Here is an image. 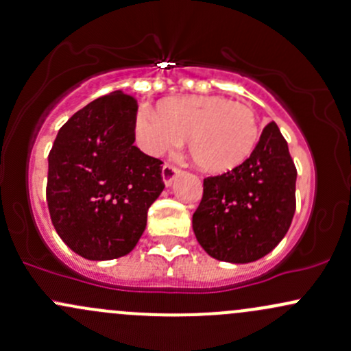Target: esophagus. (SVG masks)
<instances>
[{"mask_svg":"<svg viewBox=\"0 0 351 351\" xmlns=\"http://www.w3.org/2000/svg\"><path fill=\"white\" fill-rule=\"evenodd\" d=\"M177 176H179V169L174 167V165L165 164L164 167H162V180H164L165 187H171L172 184H174Z\"/></svg>","mask_w":351,"mask_h":351,"instance_id":"34e87169","label":"esophagus"}]
</instances>
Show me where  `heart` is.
Segmentation results:
<instances>
[{
  "label": "heart",
  "mask_w": 351,
  "mask_h": 351,
  "mask_svg": "<svg viewBox=\"0 0 351 351\" xmlns=\"http://www.w3.org/2000/svg\"><path fill=\"white\" fill-rule=\"evenodd\" d=\"M135 135L142 149L156 157L189 138L194 164L207 174H224L256 149L259 123L250 105L221 95H189L164 100L159 110L142 108Z\"/></svg>",
  "instance_id": "heart-1"
}]
</instances>
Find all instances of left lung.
<instances>
[{
    "mask_svg": "<svg viewBox=\"0 0 351 351\" xmlns=\"http://www.w3.org/2000/svg\"><path fill=\"white\" fill-rule=\"evenodd\" d=\"M296 169L274 122L267 123L250 159L204 179L192 216L197 243L217 261L246 265L271 252L295 216Z\"/></svg>",
    "mask_w": 351,
    "mask_h": 351,
    "instance_id": "obj_1",
    "label": "left lung"
}]
</instances>
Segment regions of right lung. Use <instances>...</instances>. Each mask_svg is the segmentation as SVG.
<instances>
[{
	"label": "right lung",
	"instance_id": "1",
	"mask_svg": "<svg viewBox=\"0 0 351 351\" xmlns=\"http://www.w3.org/2000/svg\"><path fill=\"white\" fill-rule=\"evenodd\" d=\"M135 114L137 101L122 92L90 101L58 130L48 156L51 222L90 261L129 254L164 191L162 162L134 145Z\"/></svg>",
	"mask_w": 351,
	"mask_h": 351
}]
</instances>
